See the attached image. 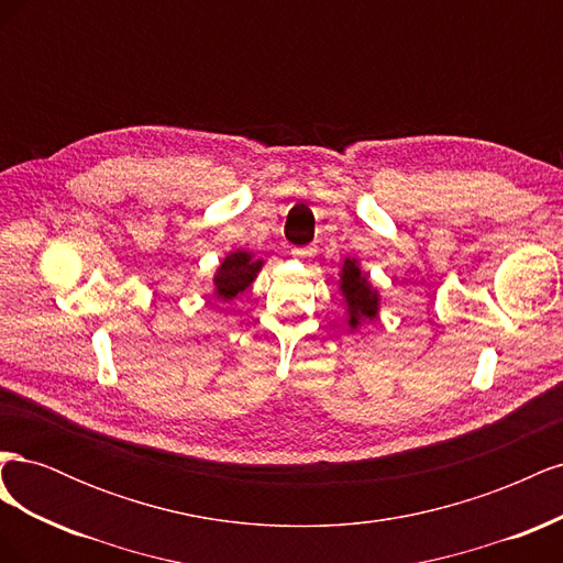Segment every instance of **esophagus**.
I'll use <instances>...</instances> for the list:
<instances>
[{
  "mask_svg": "<svg viewBox=\"0 0 563 563\" xmlns=\"http://www.w3.org/2000/svg\"><path fill=\"white\" fill-rule=\"evenodd\" d=\"M291 255H294L296 261H302V263H305V261H312L314 253H312V249H294Z\"/></svg>",
  "mask_w": 563,
  "mask_h": 563,
  "instance_id": "obj_1",
  "label": "esophagus"
}]
</instances>
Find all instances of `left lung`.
Here are the masks:
<instances>
[{
  "label": "left lung",
  "mask_w": 563,
  "mask_h": 563,
  "mask_svg": "<svg viewBox=\"0 0 563 563\" xmlns=\"http://www.w3.org/2000/svg\"><path fill=\"white\" fill-rule=\"evenodd\" d=\"M340 294L345 300L347 327L356 331L364 321H373L380 312V294L373 288L368 277L362 272L356 258H345L340 267Z\"/></svg>",
  "instance_id": "obj_1"
}]
</instances>
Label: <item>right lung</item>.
Listing matches in <instances>:
<instances>
[{"mask_svg":"<svg viewBox=\"0 0 563 563\" xmlns=\"http://www.w3.org/2000/svg\"><path fill=\"white\" fill-rule=\"evenodd\" d=\"M261 269H263V261L253 258L251 251L236 249L228 253L213 275V296L223 302L236 298L255 282Z\"/></svg>","mask_w":563,"mask_h":563,"instance_id":"obj_1","label":"right lung"}]
</instances>
